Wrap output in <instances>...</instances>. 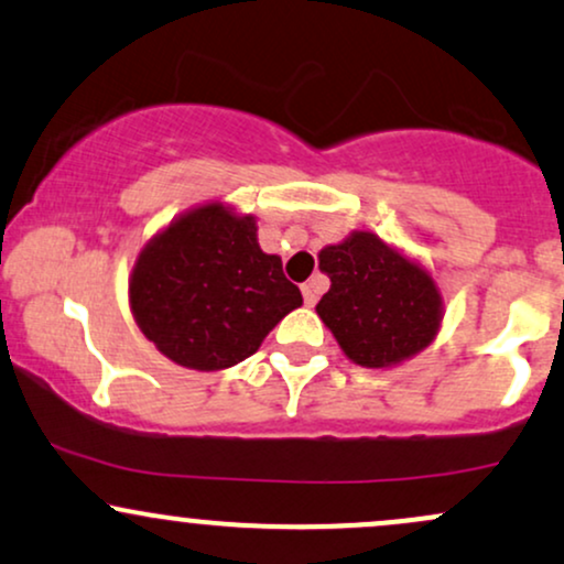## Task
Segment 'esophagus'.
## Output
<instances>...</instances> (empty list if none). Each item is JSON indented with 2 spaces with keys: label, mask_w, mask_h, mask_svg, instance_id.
Here are the masks:
<instances>
[{
  "label": "esophagus",
  "mask_w": 564,
  "mask_h": 564,
  "mask_svg": "<svg viewBox=\"0 0 564 564\" xmlns=\"http://www.w3.org/2000/svg\"><path fill=\"white\" fill-rule=\"evenodd\" d=\"M318 294H321V281L302 283V296H304V304H307V307H313V304L318 302Z\"/></svg>",
  "instance_id": "1"
}]
</instances>
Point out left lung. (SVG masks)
Segmentation results:
<instances>
[{
    "label": "left lung",
    "instance_id": "obj_1",
    "mask_svg": "<svg viewBox=\"0 0 564 564\" xmlns=\"http://www.w3.org/2000/svg\"><path fill=\"white\" fill-rule=\"evenodd\" d=\"M332 289L318 315L352 364L390 368L430 347L443 321V296L419 262L366 230L318 254Z\"/></svg>",
    "mask_w": 564,
    "mask_h": 564
}]
</instances>
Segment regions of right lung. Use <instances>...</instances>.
Instances as JSON below:
<instances>
[{"instance_id": "add662e5", "label": "right lung", "mask_w": 564, "mask_h": 564, "mask_svg": "<svg viewBox=\"0 0 564 564\" xmlns=\"http://www.w3.org/2000/svg\"><path fill=\"white\" fill-rule=\"evenodd\" d=\"M302 294L264 254L251 215L204 204L140 251L129 307L140 332L177 366L223 371L254 355Z\"/></svg>"}]
</instances>
